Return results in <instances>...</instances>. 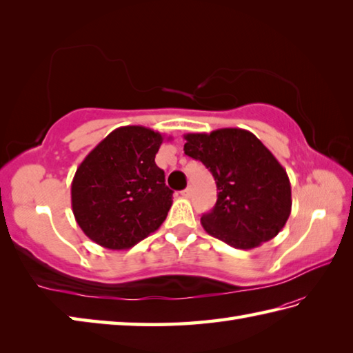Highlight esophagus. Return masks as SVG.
Wrapping results in <instances>:
<instances>
[{
	"label": "esophagus",
	"mask_w": 353,
	"mask_h": 353,
	"mask_svg": "<svg viewBox=\"0 0 353 353\" xmlns=\"http://www.w3.org/2000/svg\"><path fill=\"white\" fill-rule=\"evenodd\" d=\"M182 196H183V197H186V199L192 196V188H191V186H188V188L182 191Z\"/></svg>",
	"instance_id": "34e87169"
}]
</instances>
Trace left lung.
I'll return each mask as SVG.
<instances>
[{
    "mask_svg": "<svg viewBox=\"0 0 353 353\" xmlns=\"http://www.w3.org/2000/svg\"><path fill=\"white\" fill-rule=\"evenodd\" d=\"M185 154L203 162L216 183V203L201 216L209 235L249 250L273 239L291 214V185L273 153L249 130L186 133Z\"/></svg>",
    "mask_w": 353,
    "mask_h": 353,
    "instance_id": "1",
    "label": "left lung"
}]
</instances>
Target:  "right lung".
Returning <instances> with one entry per match:
<instances>
[{
	"label": "right lung",
	"instance_id": "right-lung-1",
	"mask_svg": "<svg viewBox=\"0 0 353 353\" xmlns=\"http://www.w3.org/2000/svg\"><path fill=\"white\" fill-rule=\"evenodd\" d=\"M163 139L142 125L118 127L79 165L71 206L94 243L110 250L130 249L167 219L172 191L154 162Z\"/></svg>",
	"mask_w": 353,
	"mask_h": 353
}]
</instances>
